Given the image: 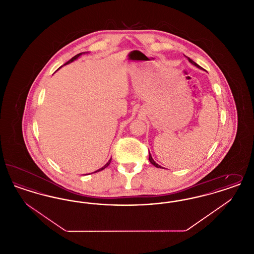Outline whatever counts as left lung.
I'll return each mask as SVG.
<instances>
[{
    "mask_svg": "<svg viewBox=\"0 0 254 254\" xmlns=\"http://www.w3.org/2000/svg\"><path fill=\"white\" fill-rule=\"evenodd\" d=\"M185 57H187V56H185ZM187 58H188V60L190 61V63H191L192 64H194V65H196L197 67H200V66H199V65H198V64H196L195 62H193V61L191 60L190 58H189V57H187ZM148 160H149V162H150V163H151V164H152V165H153L154 167H156V168H160V169L162 168L161 166H159V165H158L157 163H155V161H154V160L152 159V157H151L150 153H149V157H148Z\"/></svg>",
    "mask_w": 254,
    "mask_h": 254,
    "instance_id": "1",
    "label": "left lung"
}]
</instances>
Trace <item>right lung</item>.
Masks as SVG:
<instances>
[{"mask_svg": "<svg viewBox=\"0 0 254 254\" xmlns=\"http://www.w3.org/2000/svg\"><path fill=\"white\" fill-rule=\"evenodd\" d=\"M81 55H82V53H79V54H77V55H75V56H74V57H73V58H71V59H70V60L68 61V62H66V63H65V64H69V63H71V62H73V61H74V60H76V59H78V57H80V56H81ZM110 162H111V159H110V160H109V162H108V163H107V164H106V165H105V166H104V167H103V168H101V169H98V170H96V171H95V172H98V171H101V170H103V169H106V168H107V167H109V164H110ZM93 173H94V172H93Z\"/></svg>", "mask_w": 254, "mask_h": 254, "instance_id": "right-lung-1", "label": "right lung"}]
</instances>
